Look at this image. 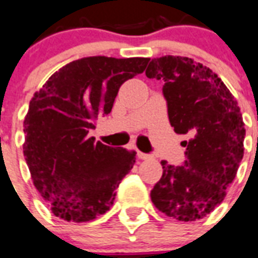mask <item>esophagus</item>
Instances as JSON below:
<instances>
[{
    "label": "esophagus",
    "mask_w": 258,
    "mask_h": 258,
    "mask_svg": "<svg viewBox=\"0 0 258 258\" xmlns=\"http://www.w3.org/2000/svg\"><path fill=\"white\" fill-rule=\"evenodd\" d=\"M138 158L142 159V160H147V159H150L151 156L147 154H143V152H140V151H138Z\"/></svg>",
    "instance_id": "esophagus-1"
}]
</instances>
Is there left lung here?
Returning a JSON list of instances; mask_svg holds the SVG:
<instances>
[{
  "mask_svg": "<svg viewBox=\"0 0 258 258\" xmlns=\"http://www.w3.org/2000/svg\"><path fill=\"white\" fill-rule=\"evenodd\" d=\"M146 75L164 82L169 123L190 138L183 142L187 160L181 167L162 162L151 200L167 216L196 221L223 203L237 173L245 138L240 107L217 74L192 58H155Z\"/></svg>",
  "mask_w": 258,
  "mask_h": 258,
  "instance_id": "left-lung-1",
  "label": "left lung"
}]
</instances>
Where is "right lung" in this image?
Here are the masks:
<instances>
[{
    "label": "right lung",
    "instance_id": "1",
    "mask_svg": "<svg viewBox=\"0 0 258 258\" xmlns=\"http://www.w3.org/2000/svg\"><path fill=\"white\" fill-rule=\"evenodd\" d=\"M148 58L87 56L50 77L24 120V156L35 188L54 216L85 223L110 209L135 151L95 142L90 130L107 115L120 86L146 70Z\"/></svg>",
    "mask_w": 258,
    "mask_h": 258
}]
</instances>
